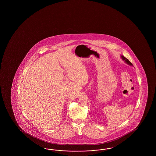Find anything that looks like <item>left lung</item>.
<instances>
[{
  "mask_svg": "<svg viewBox=\"0 0 156 156\" xmlns=\"http://www.w3.org/2000/svg\"><path fill=\"white\" fill-rule=\"evenodd\" d=\"M121 57H122L123 60V61H125L126 63H127L128 65H130V66H133L132 63L130 62L129 61V59H127L126 58H125V57H123V56H121Z\"/></svg>",
  "mask_w": 156,
  "mask_h": 156,
  "instance_id": "8db88e82",
  "label": "left lung"
}]
</instances>
